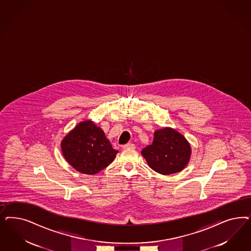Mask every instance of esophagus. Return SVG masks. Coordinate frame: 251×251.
Returning <instances> with one entry per match:
<instances>
[{"label": "esophagus", "instance_id": "34e87169", "mask_svg": "<svg viewBox=\"0 0 251 251\" xmlns=\"http://www.w3.org/2000/svg\"><path fill=\"white\" fill-rule=\"evenodd\" d=\"M123 148L124 149H129V148L130 149H135V145L132 143H127V144L123 146Z\"/></svg>", "mask_w": 251, "mask_h": 251}]
</instances>
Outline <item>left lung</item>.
Returning <instances> with one entry per match:
<instances>
[{
    "label": "left lung",
    "instance_id": "8db88e82",
    "mask_svg": "<svg viewBox=\"0 0 251 251\" xmlns=\"http://www.w3.org/2000/svg\"><path fill=\"white\" fill-rule=\"evenodd\" d=\"M153 135L152 144L141 151L148 165L163 176L184 170L192 153L186 138L169 126L156 130Z\"/></svg>",
    "mask_w": 251,
    "mask_h": 251
}]
</instances>
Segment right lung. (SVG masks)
Segmentation results:
<instances>
[{
  "instance_id": "right-lung-1",
  "label": "right lung",
  "mask_w": 251,
  "mask_h": 251,
  "mask_svg": "<svg viewBox=\"0 0 251 251\" xmlns=\"http://www.w3.org/2000/svg\"><path fill=\"white\" fill-rule=\"evenodd\" d=\"M65 161L85 175H95L113 162L114 150L103 130L91 120L78 123L61 142Z\"/></svg>"
}]
</instances>
